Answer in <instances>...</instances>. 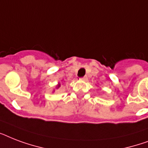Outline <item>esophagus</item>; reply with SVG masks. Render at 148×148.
Returning a JSON list of instances; mask_svg holds the SVG:
<instances>
[{
    "label": "esophagus",
    "instance_id": "obj_1",
    "mask_svg": "<svg viewBox=\"0 0 148 148\" xmlns=\"http://www.w3.org/2000/svg\"><path fill=\"white\" fill-rule=\"evenodd\" d=\"M81 79H82V80H84V81H88V77L84 76L83 77H81Z\"/></svg>",
    "mask_w": 148,
    "mask_h": 148
}]
</instances>
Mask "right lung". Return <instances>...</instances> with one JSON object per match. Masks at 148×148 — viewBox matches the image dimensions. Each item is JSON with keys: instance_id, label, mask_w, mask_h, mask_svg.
<instances>
[{"instance_id": "1", "label": "right lung", "mask_w": 148, "mask_h": 148, "mask_svg": "<svg viewBox=\"0 0 148 148\" xmlns=\"http://www.w3.org/2000/svg\"><path fill=\"white\" fill-rule=\"evenodd\" d=\"M59 87H60V84H58V88H59Z\"/></svg>"}]
</instances>
